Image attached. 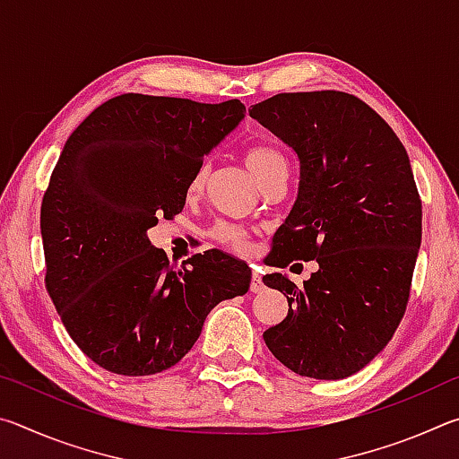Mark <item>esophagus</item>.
Segmentation results:
<instances>
[{
  "instance_id": "34e87169",
  "label": "esophagus",
  "mask_w": 459,
  "mask_h": 459,
  "mask_svg": "<svg viewBox=\"0 0 459 459\" xmlns=\"http://www.w3.org/2000/svg\"><path fill=\"white\" fill-rule=\"evenodd\" d=\"M263 290H265V285H263V279L259 273H253L251 277V291L253 293H261Z\"/></svg>"
}]
</instances>
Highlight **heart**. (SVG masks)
I'll return each mask as SVG.
<instances>
[{
  "label": "heart",
  "mask_w": 459,
  "mask_h": 459,
  "mask_svg": "<svg viewBox=\"0 0 459 459\" xmlns=\"http://www.w3.org/2000/svg\"><path fill=\"white\" fill-rule=\"evenodd\" d=\"M245 166L248 168V172H251V176L257 180L261 188H265L267 184L277 180V178H287V174H290V164H287L285 155L273 150V147H251V150L245 153ZM204 182L206 168H200L190 182V194L200 192ZM212 237L222 245L237 248V251H243L248 245V232L237 227V224L219 222L212 230Z\"/></svg>",
  "instance_id": "b5f03b06"
}]
</instances>
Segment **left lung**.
Wrapping results in <instances>:
<instances>
[{"mask_svg":"<svg viewBox=\"0 0 459 459\" xmlns=\"http://www.w3.org/2000/svg\"><path fill=\"white\" fill-rule=\"evenodd\" d=\"M248 115L299 160L298 200L267 265L317 263L301 290L281 273L263 277L290 304L263 340L295 375L346 378L383 351L407 309L421 247L409 155L388 123L348 92H279Z\"/></svg>","mask_w":459,"mask_h":459,"instance_id":"obj_1","label":"left lung"}]
</instances>
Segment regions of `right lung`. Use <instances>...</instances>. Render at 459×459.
<instances>
[{
  "instance_id": "1",
  "label": "right lung",
  "mask_w": 459,
  "mask_h": 459,
  "mask_svg": "<svg viewBox=\"0 0 459 459\" xmlns=\"http://www.w3.org/2000/svg\"><path fill=\"white\" fill-rule=\"evenodd\" d=\"M219 105L127 92L66 139L40 208L46 290L74 344L123 377L168 370L188 354L211 309L248 291L247 263L221 251L182 267L147 230L182 212L194 174L240 121Z\"/></svg>"
}]
</instances>
